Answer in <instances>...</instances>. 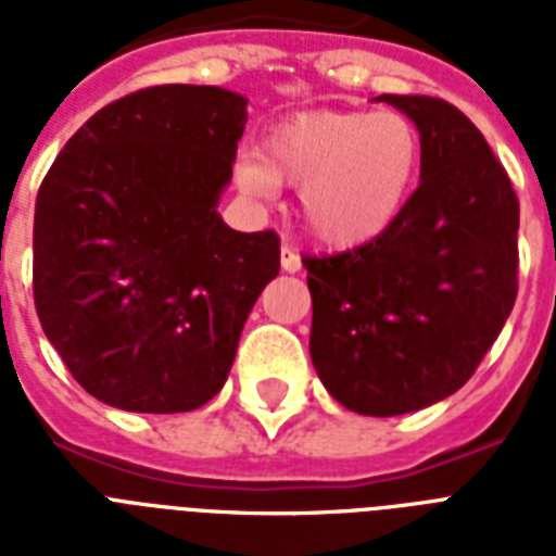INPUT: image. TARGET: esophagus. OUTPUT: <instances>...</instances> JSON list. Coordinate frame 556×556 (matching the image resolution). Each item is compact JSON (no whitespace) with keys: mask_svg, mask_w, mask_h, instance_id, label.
Returning <instances> with one entry per match:
<instances>
[{"mask_svg":"<svg viewBox=\"0 0 556 556\" xmlns=\"http://www.w3.org/2000/svg\"><path fill=\"white\" fill-rule=\"evenodd\" d=\"M279 265H282L286 274H296V270L303 268V260H300V253H296L294 248L282 244V251H279Z\"/></svg>","mask_w":556,"mask_h":556,"instance_id":"esophagus-1","label":"esophagus"}]
</instances>
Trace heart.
<instances>
[{"label":"heart","mask_w":556,"mask_h":556,"mask_svg":"<svg viewBox=\"0 0 556 556\" xmlns=\"http://www.w3.org/2000/svg\"><path fill=\"white\" fill-rule=\"evenodd\" d=\"M421 152L418 126L401 112L317 109L279 121L260 155L239 161L236 178L253 195L300 187V218L312 239L357 248L401 216Z\"/></svg>","instance_id":"1"}]
</instances>
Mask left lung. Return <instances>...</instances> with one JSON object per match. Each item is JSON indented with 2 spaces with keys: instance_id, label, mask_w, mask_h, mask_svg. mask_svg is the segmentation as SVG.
<instances>
[{
  "instance_id": "left-lung-1",
  "label": "left lung",
  "mask_w": 556,
  "mask_h": 556,
  "mask_svg": "<svg viewBox=\"0 0 556 556\" xmlns=\"http://www.w3.org/2000/svg\"><path fill=\"white\" fill-rule=\"evenodd\" d=\"M421 132V178L389 230L305 256L312 364L361 415H404L462 389L517 300L519 201L484 135L447 100L380 94Z\"/></svg>"
}]
</instances>
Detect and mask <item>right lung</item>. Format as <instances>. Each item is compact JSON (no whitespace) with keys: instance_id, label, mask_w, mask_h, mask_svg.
<instances>
[{"instance_id":"right-lung-1","label":"right lung","mask_w":556,"mask_h":556,"mask_svg":"<svg viewBox=\"0 0 556 556\" xmlns=\"http://www.w3.org/2000/svg\"><path fill=\"white\" fill-rule=\"evenodd\" d=\"M248 98L152 86L72 135L34 210V303L89 395L190 413L225 387L244 320L279 274L274 230L218 216Z\"/></svg>"}]
</instances>
